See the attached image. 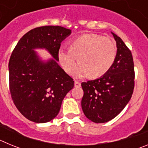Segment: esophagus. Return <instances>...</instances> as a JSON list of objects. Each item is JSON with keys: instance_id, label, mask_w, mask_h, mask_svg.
<instances>
[{"instance_id": "obj_1", "label": "esophagus", "mask_w": 148, "mask_h": 148, "mask_svg": "<svg viewBox=\"0 0 148 148\" xmlns=\"http://www.w3.org/2000/svg\"><path fill=\"white\" fill-rule=\"evenodd\" d=\"M75 87H81V83L79 82H78V81H75Z\"/></svg>"}]
</instances>
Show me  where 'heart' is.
Here are the masks:
<instances>
[{
	"instance_id": "b5f03b06",
	"label": "heart",
	"mask_w": 148,
	"mask_h": 148,
	"mask_svg": "<svg viewBox=\"0 0 148 148\" xmlns=\"http://www.w3.org/2000/svg\"><path fill=\"white\" fill-rule=\"evenodd\" d=\"M117 53L116 43L110 38L95 33L84 34L70 41L69 49L61 47L58 58L62 68L68 74L74 71L78 58L77 75L89 74L98 78L108 73L115 62Z\"/></svg>"
}]
</instances>
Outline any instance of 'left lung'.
Returning <instances> with one entry per match:
<instances>
[{
    "mask_svg": "<svg viewBox=\"0 0 148 148\" xmlns=\"http://www.w3.org/2000/svg\"><path fill=\"white\" fill-rule=\"evenodd\" d=\"M116 41L115 62L98 79L82 82L83 112L95 123H104L121 113L130 100L134 89V64L130 50L121 38L111 32Z\"/></svg>",
    "mask_w": 148,
    "mask_h": 148,
    "instance_id": "obj_1",
    "label": "left lung"
}]
</instances>
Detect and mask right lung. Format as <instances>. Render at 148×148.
<instances>
[{
  "mask_svg": "<svg viewBox=\"0 0 148 148\" xmlns=\"http://www.w3.org/2000/svg\"><path fill=\"white\" fill-rule=\"evenodd\" d=\"M71 30L60 26L31 29L19 40L9 61L10 90L13 102L24 117L46 123L58 114L61 103L74 81L58 65L61 43ZM35 49H45L53 56L41 61Z\"/></svg>",
  "mask_w": 148,
  "mask_h": 148,
  "instance_id": "1",
  "label": "right lung"
}]
</instances>
